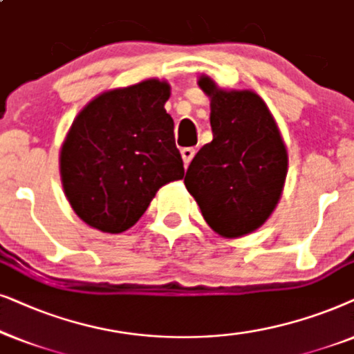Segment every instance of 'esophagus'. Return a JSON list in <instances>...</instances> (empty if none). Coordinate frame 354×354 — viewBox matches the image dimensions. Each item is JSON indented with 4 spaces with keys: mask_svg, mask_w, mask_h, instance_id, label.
<instances>
[{
    "mask_svg": "<svg viewBox=\"0 0 354 354\" xmlns=\"http://www.w3.org/2000/svg\"><path fill=\"white\" fill-rule=\"evenodd\" d=\"M194 155H196V150L192 149V147H185V149L181 150V157H183V162H185V167L186 168L189 167L191 160L194 158Z\"/></svg>",
    "mask_w": 354,
    "mask_h": 354,
    "instance_id": "esophagus-1",
    "label": "esophagus"
}]
</instances>
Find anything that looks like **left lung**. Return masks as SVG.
Wrapping results in <instances>:
<instances>
[{
  "label": "left lung",
  "instance_id": "1",
  "mask_svg": "<svg viewBox=\"0 0 354 354\" xmlns=\"http://www.w3.org/2000/svg\"><path fill=\"white\" fill-rule=\"evenodd\" d=\"M210 98L214 139L187 168L186 189L207 225L223 238H239L266 223L279 204L288 152L266 102L252 91H226L202 74Z\"/></svg>",
  "mask_w": 354,
  "mask_h": 354
}]
</instances>
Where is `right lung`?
Masks as SVG:
<instances>
[{"instance_id":"obj_1","label":"right lung","mask_w":354,"mask_h":354,"mask_svg":"<svg viewBox=\"0 0 354 354\" xmlns=\"http://www.w3.org/2000/svg\"><path fill=\"white\" fill-rule=\"evenodd\" d=\"M169 91L158 79L106 91L71 124L59 152L61 183L75 215L92 228L126 232L160 187L185 176L165 110Z\"/></svg>"}]
</instances>
